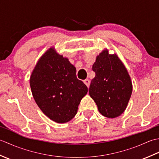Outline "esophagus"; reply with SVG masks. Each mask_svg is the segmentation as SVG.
<instances>
[{
	"label": "esophagus",
	"instance_id": "1",
	"mask_svg": "<svg viewBox=\"0 0 159 159\" xmlns=\"http://www.w3.org/2000/svg\"><path fill=\"white\" fill-rule=\"evenodd\" d=\"M84 83L85 84V85L87 86V87H89V85H90V80L89 79H85V80H84Z\"/></svg>",
	"mask_w": 159,
	"mask_h": 159
}]
</instances>
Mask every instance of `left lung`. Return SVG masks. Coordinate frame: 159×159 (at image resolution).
I'll list each match as a JSON object with an SVG mask.
<instances>
[{
	"instance_id": "left-lung-1",
	"label": "left lung",
	"mask_w": 159,
	"mask_h": 159,
	"mask_svg": "<svg viewBox=\"0 0 159 159\" xmlns=\"http://www.w3.org/2000/svg\"><path fill=\"white\" fill-rule=\"evenodd\" d=\"M96 76L89 93L103 116L116 118L126 110L133 92V84L124 63L116 54L105 48L96 57L92 66Z\"/></svg>"
}]
</instances>
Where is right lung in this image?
Instances as JSON below:
<instances>
[{
  "instance_id": "obj_1",
  "label": "right lung",
  "mask_w": 159,
  "mask_h": 159,
  "mask_svg": "<svg viewBox=\"0 0 159 159\" xmlns=\"http://www.w3.org/2000/svg\"><path fill=\"white\" fill-rule=\"evenodd\" d=\"M76 67L67 57L50 47L38 60L30 77L36 104L57 123L63 124L76 116L87 87L76 76Z\"/></svg>"
}]
</instances>
